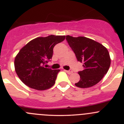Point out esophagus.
<instances>
[{"label":"esophagus","mask_w":124,"mask_h":124,"mask_svg":"<svg viewBox=\"0 0 124 124\" xmlns=\"http://www.w3.org/2000/svg\"><path fill=\"white\" fill-rule=\"evenodd\" d=\"M65 71L66 72H67V73L68 74H71L72 73V71H71V70H70V71H67V70H65Z\"/></svg>","instance_id":"1"}]
</instances>
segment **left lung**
Here are the masks:
<instances>
[{
    "label": "left lung",
    "mask_w": 124,
    "mask_h": 124,
    "mask_svg": "<svg viewBox=\"0 0 124 124\" xmlns=\"http://www.w3.org/2000/svg\"><path fill=\"white\" fill-rule=\"evenodd\" d=\"M66 37L77 61L83 63V70L78 72L80 80L75 85L80 88L95 85L107 74L110 66L107 49L101 44L86 37Z\"/></svg>",
    "instance_id": "obj_1"
}]
</instances>
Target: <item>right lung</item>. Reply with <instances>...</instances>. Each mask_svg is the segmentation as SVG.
Masks as SVG:
<instances>
[{
  "label": "right lung",
  "instance_id": "obj_1",
  "mask_svg": "<svg viewBox=\"0 0 124 124\" xmlns=\"http://www.w3.org/2000/svg\"><path fill=\"white\" fill-rule=\"evenodd\" d=\"M65 39V35H53L38 37L21 48L15 57L14 67L23 83L38 91L48 89L54 85L60 70L46 68L44 65L52 59L55 45Z\"/></svg>",
  "mask_w": 124,
  "mask_h": 124
}]
</instances>
